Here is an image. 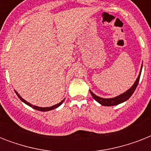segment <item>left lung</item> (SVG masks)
<instances>
[{
	"instance_id": "8db88e82",
	"label": "left lung",
	"mask_w": 151,
	"mask_h": 151,
	"mask_svg": "<svg viewBox=\"0 0 151 151\" xmlns=\"http://www.w3.org/2000/svg\"><path fill=\"white\" fill-rule=\"evenodd\" d=\"M142 68H143V64L141 66L140 71H139V76L137 79L136 80L135 83L133 84V85L132 86L129 90H127L126 92L122 93V94L119 95L116 97H114V98H110V99H105V98H101L99 96H97L96 95H95L93 92L90 90V93L92 95V96L93 97V99L96 101H97L98 103H100L101 105L105 106H116L118 105L120 103H122L125 102L126 100L130 98L132 96V95L133 94V92H135L137 85H138L139 81V78H140L141 75V71H142Z\"/></svg>"
}]
</instances>
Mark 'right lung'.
<instances>
[{"instance_id": "add662e5", "label": "right lung", "mask_w": 151, "mask_h": 151, "mask_svg": "<svg viewBox=\"0 0 151 151\" xmlns=\"http://www.w3.org/2000/svg\"><path fill=\"white\" fill-rule=\"evenodd\" d=\"M15 93H16V95H17V96H18V97H19V99H21V100H22V102H23V103H26L27 105L29 106H31V107H33V108H34V109H35V110H40V111H49V110H54V109H55V108L59 107V106L61 105L62 103H63V101H64V99H63V100H62L61 102H60V103H57V104H55V105L52 106H50V107H40V106H37L32 105L31 103H28V102H27V101L25 100V99H22V97L20 96L18 94V92H16V91H15Z\"/></svg>"}]
</instances>
